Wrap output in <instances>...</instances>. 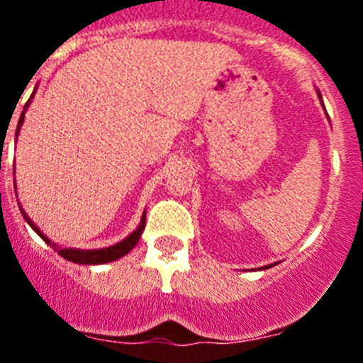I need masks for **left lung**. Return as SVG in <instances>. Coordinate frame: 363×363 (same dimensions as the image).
Here are the masks:
<instances>
[{
    "mask_svg": "<svg viewBox=\"0 0 363 363\" xmlns=\"http://www.w3.org/2000/svg\"><path fill=\"white\" fill-rule=\"evenodd\" d=\"M316 94H318V98H320V104L323 105V101H322V94H320V91H316ZM325 108V107H323ZM327 120H329V118H327ZM269 267H272V265H265V269H269Z\"/></svg>",
    "mask_w": 363,
    "mask_h": 363,
    "instance_id": "obj_1",
    "label": "left lung"
}]
</instances>
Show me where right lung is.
Here are the masks:
<instances>
[{
	"instance_id": "right-lung-1",
	"label": "right lung",
	"mask_w": 363,
	"mask_h": 363,
	"mask_svg": "<svg viewBox=\"0 0 363 363\" xmlns=\"http://www.w3.org/2000/svg\"><path fill=\"white\" fill-rule=\"evenodd\" d=\"M34 94H36V91L32 92V96H30V98H28L27 104H25V108H23V112H21V116H19L18 129H16V138H18L19 129H21V125H23L25 111H27L28 104H30V101H32ZM19 211H21V214H23L25 221H27L28 225L32 227V230L40 234V238L43 240L45 243H49V245L52 247L54 251H57V255H60V256H63V258L69 259V262H74V264H79V265L108 264V262H114V259H120L121 256L129 255V252L133 251L134 247H136V243L140 242V236H142L143 229H145V213H143L142 220H140V225L136 227V230H133V233H130L129 236H127V238L121 240V242L114 243V245H111V247H104V249H72V247H60V245H56V243H54L52 240L49 238V236H45L43 230H41L40 227H38L36 223H34V221H32L30 218L27 216V213H25V211H23V207H19Z\"/></svg>"
}]
</instances>
